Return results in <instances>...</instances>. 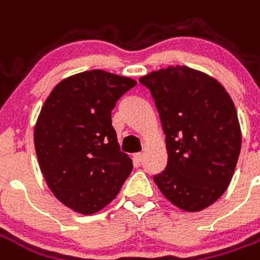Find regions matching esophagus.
Listing matches in <instances>:
<instances>
[{"instance_id":"34e87169","label":"esophagus","mask_w":260,"mask_h":260,"mask_svg":"<svg viewBox=\"0 0 260 260\" xmlns=\"http://www.w3.org/2000/svg\"><path fill=\"white\" fill-rule=\"evenodd\" d=\"M134 158H135V161L141 163L142 160H143V153H136V154H134Z\"/></svg>"}]
</instances>
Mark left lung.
Instances as JSON below:
<instances>
[{"label":"left lung","instance_id":"1","mask_svg":"<svg viewBox=\"0 0 260 260\" xmlns=\"http://www.w3.org/2000/svg\"><path fill=\"white\" fill-rule=\"evenodd\" d=\"M139 82L154 99L169 156L153 180L181 210L201 212L225 192L238 161L234 103L217 79L188 67L153 71Z\"/></svg>","mask_w":260,"mask_h":260}]
</instances>
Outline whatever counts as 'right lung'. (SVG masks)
I'll list each match as a JSON object with an SVG mask.
<instances>
[{"instance_id":"1","label":"right lung","mask_w":260,"mask_h":260,"mask_svg":"<svg viewBox=\"0 0 260 260\" xmlns=\"http://www.w3.org/2000/svg\"><path fill=\"white\" fill-rule=\"evenodd\" d=\"M136 80L102 69L65 78L44 102L35 126L39 166L50 191L80 214L102 210L132 171L119 150L111 111Z\"/></svg>"}]
</instances>
